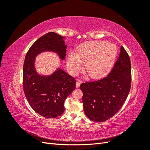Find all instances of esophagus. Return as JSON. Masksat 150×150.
<instances>
[{
	"label": "esophagus",
	"instance_id": "1",
	"mask_svg": "<svg viewBox=\"0 0 150 150\" xmlns=\"http://www.w3.org/2000/svg\"><path fill=\"white\" fill-rule=\"evenodd\" d=\"M79 86H80V83L79 82V81H76V88H79Z\"/></svg>",
	"mask_w": 150,
	"mask_h": 150
}]
</instances>
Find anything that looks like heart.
<instances>
[{
  "mask_svg": "<svg viewBox=\"0 0 150 150\" xmlns=\"http://www.w3.org/2000/svg\"><path fill=\"white\" fill-rule=\"evenodd\" d=\"M117 49L115 44L104 41L85 42L72 52L67 58V66L72 74L82 69L91 79H99L108 74L114 65Z\"/></svg>",
  "mask_w": 150,
  "mask_h": 150,
  "instance_id": "1",
  "label": "heart"
}]
</instances>
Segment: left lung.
I'll use <instances>...</instances> for the list:
<instances>
[{
	"mask_svg": "<svg viewBox=\"0 0 150 150\" xmlns=\"http://www.w3.org/2000/svg\"><path fill=\"white\" fill-rule=\"evenodd\" d=\"M131 82L130 59L124 47L112 71L101 80L82 83L85 115L96 122L111 118L118 112L129 94Z\"/></svg>",
	"mask_w": 150,
	"mask_h": 150,
	"instance_id": "obj_1",
	"label": "left lung"
}]
</instances>
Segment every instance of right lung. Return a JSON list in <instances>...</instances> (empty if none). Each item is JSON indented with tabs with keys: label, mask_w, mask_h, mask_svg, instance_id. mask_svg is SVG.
Returning a JSON list of instances; mask_svg holds the SVG:
<instances>
[{
	"label": "right lung",
	"mask_w": 150,
	"mask_h": 150,
	"mask_svg": "<svg viewBox=\"0 0 150 150\" xmlns=\"http://www.w3.org/2000/svg\"><path fill=\"white\" fill-rule=\"evenodd\" d=\"M66 38L50 32L38 39L27 53L23 66V85L25 96L30 106L39 115L54 118L64 111V101L76 88L75 79L58 67L52 73L39 74L35 60L46 52L56 53L64 60L67 45Z\"/></svg>",
	"instance_id": "right-lung-1"
}]
</instances>
